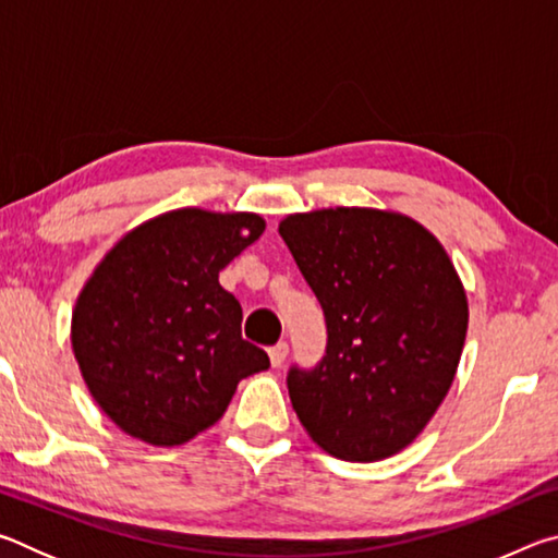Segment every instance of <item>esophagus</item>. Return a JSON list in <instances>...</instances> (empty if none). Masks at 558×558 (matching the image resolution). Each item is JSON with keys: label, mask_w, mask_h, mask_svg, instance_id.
<instances>
[{"label": "esophagus", "mask_w": 558, "mask_h": 558, "mask_svg": "<svg viewBox=\"0 0 558 558\" xmlns=\"http://www.w3.org/2000/svg\"><path fill=\"white\" fill-rule=\"evenodd\" d=\"M268 356H270V364L272 366H282V362H286L288 356V344L286 342H278L276 347L268 349Z\"/></svg>", "instance_id": "34e87169"}]
</instances>
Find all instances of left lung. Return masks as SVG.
<instances>
[{
	"label": "left lung",
	"instance_id": "left-lung-1",
	"mask_svg": "<svg viewBox=\"0 0 558 558\" xmlns=\"http://www.w3.org/2000/svg\"><path fill=\"white\" fill-rule=\"evenodd\" d=\"M278 231L325 310L327 354L290 369L302 428L329 456L374 462L421 436L456 379L468 295L442 243L399 211L335 206Z\"/></svg>",
	"mask_w": 558,
	"mask_h": 558
}]
</instances>
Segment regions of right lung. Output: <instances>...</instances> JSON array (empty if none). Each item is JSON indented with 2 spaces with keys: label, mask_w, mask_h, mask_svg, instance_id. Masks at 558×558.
<instances>
[{
  "label": "right lung",
  "mask_w": 558,
  "mask_h": 558,
  "mask_svg": "<svg viewBox=\"0 0 558 558\" xmlns=\"http://www.w3.org/2000/svg\"><path fill=\"white\" fill-rule=\"evenodd\" d=\"M266 231L251 211L186 206L135 226L75 300L71 344L102 413L149 446L172 448L221 418L268 354L241 337V305L219 272Z\"/></svg>",
  "instance_id": "1"
}]
</instances>
